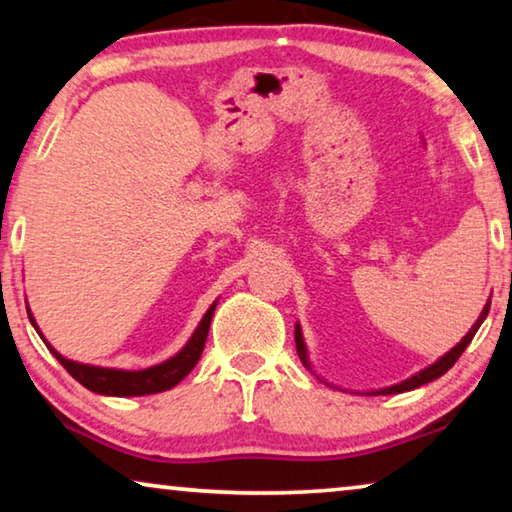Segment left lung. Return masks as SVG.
I'll return each instance as SVG.
<instances>
[{
	"label": "left lung",
	"mask_w": 512,
	"mask_h": 512,
	"mask_svg": "<svg viewBox=\"0 0 512 512\" xmlns=\"http://www.w3.org/2000/svg\"><path fill=\"white\" fill-rule=\"evenodd\" d=\"M490 300H492V295H490ZM490 300L485 302V306H483V311H481V316H478V320L474 322V325H471V329L469 332L462 336V341L458 343V345H453L451 350L446 352V355H442L439 357L437 361H432L430 366H426V368H421L419 373H414V375H410L407 377V380H403V382H398V384H391V387H382V389H368V391H355V393H361V396H391V393H403V391H412V389H416V387H423V384H428V382H432V380H437V377H442L448 368H451L455 361H458V357L462 355V352L467 350V345L471 343V338H474V334L478 332V327L483 325V320L487 318V313H490ZM295 345H297V355H300V359H302V364L309 368V371L316 375V371H313V366H311V359H309V350H306V343H304V334H302V327H300V322H295ZM320 382H325L327 387H332V389H341V387H334V384H329L327 380H322L320 375H316ZM343 391V389H341Z\"/></svg>",
	"instance_id": "obj_1"
}]
</instances>
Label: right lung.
<instances>
[{"label": "right lung", "instance_id": "right-lung-1", "mask_svg": "<svg viewBox=\"0 0 512 512\" xmlns=\"http://www.w3.org/2000/svg\"><path fill=\"white\" fill-rule=\"evenodd\" d=\"M215 300L210 304V309L203 313V318L199 325L190 336L183 348H180L174 357L164 359L162 364L141 368V371H125V368H107V366H93V364H82V361H73L61 355L50 345V341L43 336L41 327L36 325L34 313L27 306V316L29 322L34 325V329L38 332V336L43 338V343L47 345V350L52 352L54 357L66 371L75 377L77 382L82 384L93 393H100V396H116V398H128V396H151V393H160V391H169L174 389L176 384L183 380V377L190 375L192 368L196 366V361L201 359L203 345H206L208 338V329L212 316H215L217 309Z\"/></svg>", "mask_w": 512, "mask_h": 512}]
</instances>
